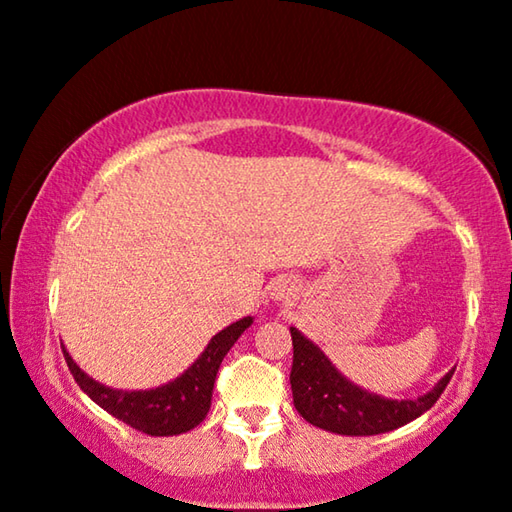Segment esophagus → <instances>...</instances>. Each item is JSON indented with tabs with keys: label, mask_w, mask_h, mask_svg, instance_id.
Listing matches in <instances>:
<instances>
[{
	"label": "esophagus",
	"mask_w": 512,
	"mask_h": 512,
	"mask_svg": "<svg viewBox=\"0 0 512 512\" xmlns=\"http://www.w3.org/2000/svg\"><path fill=\"white\" fill-rule=\"evenodd\" d=\"M288 295H290V288H288V285H278L276 292H274V297H276V299H285Z\"/></svg>",
	"instance_id": "1"
}]
</instances>
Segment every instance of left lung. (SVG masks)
Instances as JSON below:
<instances>
[{
	"instance_id": "8db88e82",
	"label": "left lung",
	"mask_w": 512,
	"mask_h": 512,
	"mask_svg": "<svg viewBox=\"0 0 512 512\" xmlns=\"http://www.w3.org/2000/svg\"><path fill=\"white\" fill-rule=\"evenodd\" d=\"M292 335L290 386L295 410L309 424L339 435H379L410 424L431 410L445 391L454 370L438 381V386L417 400H386L367 393L335 370L316 344L309 342L297 327Z\"/></svg>"
}]
</instances>
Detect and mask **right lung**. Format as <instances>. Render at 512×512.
Listing matches in <instances>:
<instances>
[{
  "label": "right lung",
  "mask_w": 512,
  "mask_h": 512,
  "mask_svg": "<svg viewBox=\"0 0 512 512\" xmlns=\"http://www.w3.org/2000/svg\"><path fill=\"white\" fill-rule=\"evenodd\" d=\"M250 323L252 318L248 316L224 327L210 339L206 351L185 374L159 388H149V391H117V388L102 386L81 372L65 349L63 356L81 391L112 417L147 435H180L192 431L206 419L210 400H213L217 370H220L227 351L248 330Z\"/></svg>",
  "instance_id": "obj_1"
}]
</instances>
